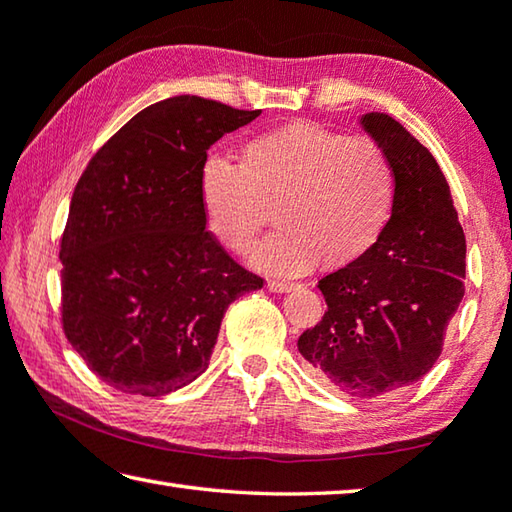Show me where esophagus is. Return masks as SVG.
Segmentation results:
<instances>
[{"mask_svg": "<svg viewBox=\"0 0 512 512\" xmlns=\"http://www.w3.org/2000/svg\"><path fill=\"white\" fill-rule=\"evenodd\" d=\"M266 288L270 290V293H290V290L297 288V284H293V282H277V279H270V282L266 284Z\"/></svg>", "mask_w": 512, "mask_h": 512, "instance_id": "34e87169", "label": "esophagus"}]
</instances>
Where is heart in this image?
<instances>
[{
  "label": "heart",
  "instance_id": "b5f03b06",
  "mask_svg": "<svg viewBox=\"0 0 512 512\" xmlns=\"http://www.w3.org/2000/svg\"><path fill=\"white\" fill-rule=\"evenodd\" d=\"M395 197L384 148L368 137H344L315 122L264 130L239 150V168L208 159L199 199L210 233L246 253L273 208L277 230L250 264L268 275H302L310 266H346L382 235Z\"/></svg>",
  "mask_w": 512,
  "mask_h": 512
}]
</instances>
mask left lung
Here are the masks:
<instances>
[{
	"instance_id": "1",
	"label": "left lung",
	"mask_w": 512,
	"mask_h": 512,
	"mask_svg": "<svg viewBox=\"0 0 512 512\" xmlns=\"http://www.w3.org/2000/svg\"><path fill=\"white\" fill-rule=\"evenodd\" d=\"M359 124L393 166V210L368 253L319 279L328 310L297 348L319 382L373 399L419 382L442 355L464 297L466 237L430 150L386 113Z\"/></svg>"
}]
</instances>
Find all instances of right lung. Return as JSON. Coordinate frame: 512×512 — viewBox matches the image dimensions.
<instances>
[{"label":"right lung","mask_w":512,"mask_h":512,"mask_svg":"<svg viewBox=\"0 0 512 512\" xmlns=\"http://www.w3.org/2000/svg\"><path fill=\"white\" fill-rule=\"evenodd\" d=\"M262 110L197 95L157 102L90 159L62 235V324L93 373L162 397L204 373L226 308L264 279L206 230V150Z\"/></svg>","instance_id":"1"}]
</instances>
